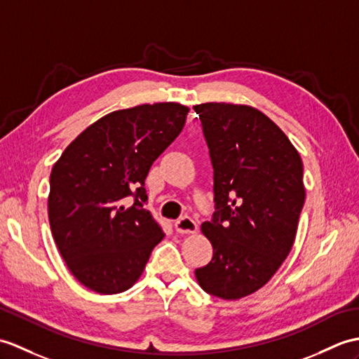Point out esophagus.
Listing matches in <instances>:
<instances>
[{
	"instance_id": "1",
	"label": "esophagus",
	"mask_w": 359,
	"mask_h": 359,
	"mask_svg": "<svg viewBox=\"0 0 359 359\" xmlns=\"http://www.w3.org/2000/svg\"><path fill=\"white\" fill-rule=\"evenodd\" d=\"M174 228L179 232V234H193V232L197 231V223L191 219V217H180L174 223Z\"/></svg>"
}]
</instances>
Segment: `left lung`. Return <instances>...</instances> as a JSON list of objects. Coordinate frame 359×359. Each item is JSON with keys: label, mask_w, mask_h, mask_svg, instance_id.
<instances>
[{"label": "left lung", "mask_w": 359, "mask_h": 359, "mask_svg": "<svg viewBox=\"0 0 359 359\" xmlns=\"http://www.w3.org/2000/svg\"><path fill=\"white\" fill-rule=\"evenodd\" d=\"M214 168L212 260L196 269L205 292L238 299L263 287L292 249L306 191L303 162L268 116L248 105H194Z\"/></svg>", "instance_id": "1"}]
</instances>
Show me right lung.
<instances>
[{"instance_id": "add662e5", "label": "right lung", "mask_w": 359, "mask_h": 359, "mask_svg": "<svg viewBox=\"0 0 359 359\" xmlns=\"http://www.w3.org/2000/svg\"><path fill=\"white\" fill-rule=\"evenodd\" d=\"M188 111L176 102L113 111L82 131L53 165L50 228L70 272L90 290L130 289L163 238L144 208L145 179L180 135Z\"/></svg>"}]
</instances>
